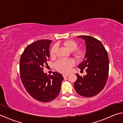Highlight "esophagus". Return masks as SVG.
I'll return each mask as SVG.
<instances>
[{
  "label": "esophagus",
  "instance_id": "obj_1",
  "mask_svg": "<svg viewBox=\"0 0 123 123\" xmlns=\"http://www.w3.org/2000/svg\"><path fill=\"white\" fill-rule=\"evenodd\" d=\"M68 75H69L68 74H63V78H67V77L68 76Z\"/></svg>",
  "mask_w": 123,
  "mask_h": 123
}]
</instances>
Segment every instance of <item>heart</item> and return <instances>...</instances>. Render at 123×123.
<instances>
[{
	"instance_id": "obj_1",
	"label": "heart",
	"mask_w": 123,
	"mask_h": 123,
	"mask_svg": "<svg viewBox=\"0 0 123 123\" xmlns=\"http://www.w3.org/2000/svg\"><path fill=\"white\" fill-rule=\"evenodd\" d=\"M63 44L68 50L73 51V54L75 57L79 60H82L85 56V51L83 49H78V44L75 41L73 40H67L64 42ZM56 47L54 46L50 51L51 56L54 57L55 55ZM75 64V61L72 59H59L55 63V67L58 71L62 73H67L70 71V69Z\"/></svg>"
}]
</instances>
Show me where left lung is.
Listing matches in <instances>:
<instances>
[{
    "label": "left lung",
    "instance_id": "left-lung-1",
    "mask_svg": "<svg viewBox=\"0 0 123 123\" xmlns=\"http://www.w3.org/2000/svg\"><path fill=\"white\" fill-rule=\"evenodd\" d=\"M84 39L86 43V54L79 64L80 69H86L84 76L76 74L77 80L74 88L79 95L92 97L100 92L106 84L109 70L107 52L100 41L94 37L82 35L77 37Z\"/></svg>",
    "mask_w": 123,
    "mask_h": 123
}]
</instances>
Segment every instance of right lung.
Segmentation results:
<instances>
[{"mask_svg":"<svg viewBox=\"0 0 123 123\" xmlns=\"http://www.w3.org/2000/svg\"><path fill=\"white\" fill-rule=\"evenodd\" d=\"M52 42L41 39L28 45L20 57V79L25 88L33 98L47 103L59 95L63 77L57 72L48 75L43 71L50 57L49 47Z\"/></svg>","mask_w":123,"mask_h":123,"instance_id":"1","label":"right lung"}]
</instances>
